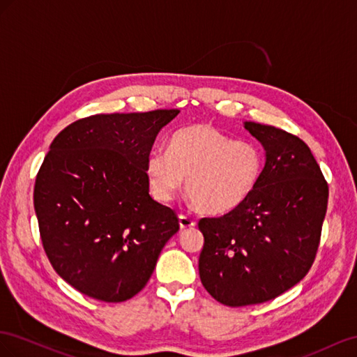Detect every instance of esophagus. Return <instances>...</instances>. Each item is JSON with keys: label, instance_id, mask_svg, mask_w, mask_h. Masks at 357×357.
Masks as SVG:
<instances>
[{"label": "esophagus", "instance_id": "obj_1", "mask_svg": "<svg viewBox=\"0 0 357 357\" xmlns=\"http://www.w3.org/2000/svg\"><path fill=\"white\" fill-rule=\"evenodd\" d=\"M179 226H181L182 230L192 229V227L196 226V221L191 220V218L187 217V215H184V213H181V215H179Z\"/></svg>", "mask_w": 357, "mask_h": 357}]
</instances>
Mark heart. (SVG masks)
Masks as SVG:
<instances>
[{"label":"heart","mask_w":357,"mask_h":357,"mask_svg":"<svg viewBox=\"0 0 357 357\" xmlns=\"http://www.w3.org/2000/svg\"><path fill=\"white\" fill-rule=\"evenodd\" d=\"M263 166V149L254 142L235 140L209 124H192L172 135L169 152H149L145 172L157 200L175 199L187 176L185 188L199 209L226 213L252 195Z\"/></svg>","instance_id":"b5f03b06"}]
</instances>
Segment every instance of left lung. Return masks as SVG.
Wrapping results in <instances>:
<instances>
[{"label": "left lung", "instance_id": "8db88e82", "mask_svg": "<svg viewBox=\"0 0 357 357\" xmlns=\"http://www.w3.org/2000/svg\"><path fill=\"white\" fill-rule=\"evenodd\" d=\"M266 151L252 195L199 221L203 287L227 307L275 299L308 273L319 250L329 187L308 145L272 126L245 122Z\"/></svg>", "mask_w": 357, "mask_h": 357}]
</instances>
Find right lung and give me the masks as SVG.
Wrapping results in <instances>:
<instances>
[{
    "label": "right lung",
    "mask_w": 357,
    "mask_h": 357,
    "mask_svg": "<svg viewBox=\"0 0 357 357\" xmlns=\"http://www.w3.org/2000/svg\"><path fill=\"white\" fill-rule=\"evenodd\" d=\"M178 114L86 116L50 144L34 185L40 238L59 277L89 298H133L179 230L176 212L149 196L145 172L158 131Z\"/></svg>",
    "instance_id": "add662e5"
}]
</instances>
